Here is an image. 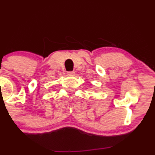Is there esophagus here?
<instances>
[{"label":"esophagus","mask_w":155,"mask_h":155,"mask_svg":"<svg viewBox=\"0 0 155 155\" xmlns=\"http://www.w3.org/2000/svg\"><path fill=\"white\" fill-rule=\"evenodd\" d=\"M68 76H74V75H75V72L74 71H70V72H68L67 73Z\"/></svg>","instance_id":"obj_1"}]
</instances>
